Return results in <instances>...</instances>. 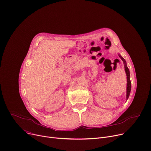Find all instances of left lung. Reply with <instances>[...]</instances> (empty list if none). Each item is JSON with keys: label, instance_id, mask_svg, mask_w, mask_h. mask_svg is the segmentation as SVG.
<instances>
[{"label": "left lung", "instance_id": "obj_1", "mask_svg": "<svg viewBox=\"0 0 151 151\" xmlns=\"http://www.w3.org/2000/svg\"><path fill=\"white\" fill-rule=\"evenodd\" d=\"M119 57L121 58V59L123 60V63L124 65V70L126 74V76H127V88H126V100H127V99L129 98V96L130 95V92H131V80H130V73H129V70L127 66L126 65V62L125 61V60L123 59V58L119 55Z\"/></svg>", "mask_w": 151, "mask_h": 151}]
</instances>
